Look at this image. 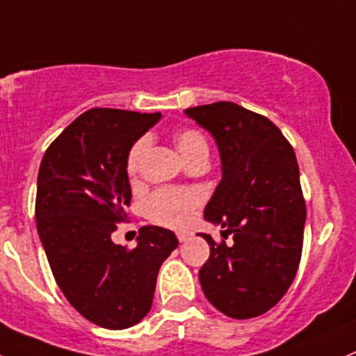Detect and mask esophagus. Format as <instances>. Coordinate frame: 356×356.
Instances as JSON below:
<instances>
[{"label":"esophagus","mask_w":356,"mask_h":356,"mask_svg":"<svg viewBox=\"0 0 356 356\" xmlns=\"http://www.w3.org/2000/svg\"><path fill=\"white\" fill-rule=\"evenodd\" d=\"M176 236H178V241H180V243L187 241V239L191 238V234H188V232H185V231H180Z\"/></svg>","instance_id":"esophagus-1"}]
</instances>
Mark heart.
I'll return each mask as SVG.
<instances>
[{"mask_svg":"<svg viewBox=\"0 0 356 356\" xmlns=\"http://www.w3.org/2000/svg\"><path fill=\"white\" fill-rule=\"evenodd\" d=\"M148 141L140 140L127 155V169L129 172L136 171L140 159L147 150ZM175 147L180 154L181 161L188 162L197 157H208L209 148L204 136L194 129L178 131L175 134ZM199 199L195 194L181 191H161L150 197L147 202V213L152 220L169 227H184L191 220L192 209L197 206Z\"/></svg>","mask_w":356,"mask_h":356,"instance_id":"b5f03b06","label":"heart"}]
</instances>
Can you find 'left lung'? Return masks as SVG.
<instances>
[{"mask_svg":"<svg viewBox=\"0 0 356 356\" xmlns=\"http://www.w3.org/2000/svg\"><path fill=\"white\" fill-rule=\"evenodd\" d=\"M208 131L220 154L222 180L204 218L232 241L209 245L199 270L206 299L231 318L246 320L276 306L300 262L306 204L296 154L269 118L231 101L184 111Z\"/></svg>","mask_w":356,"mask_h":356,"instance_id":"1","label":"left lung"}]
</instances>
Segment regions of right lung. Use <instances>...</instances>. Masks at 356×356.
<instances>
[{
	"instance_id": "1",
	"label": "right lung",
	"mask_w": 356,
	"mask_h": 356,
	"mask_svg": "<svg viewBox=\"0 0 356 356\" xmlns=\"http://www.w3.org/2000/svg\"><path fill=\"white\" fill-rule=\"evenodd\" d=\"M161 113L94 108L71 122L45 152L36 185V229L67 302L92 323L122 330L152 307L175 232L143 227L136 248L111 241L131 202L127 155Z\"/></svg>"
}]
</instances>
